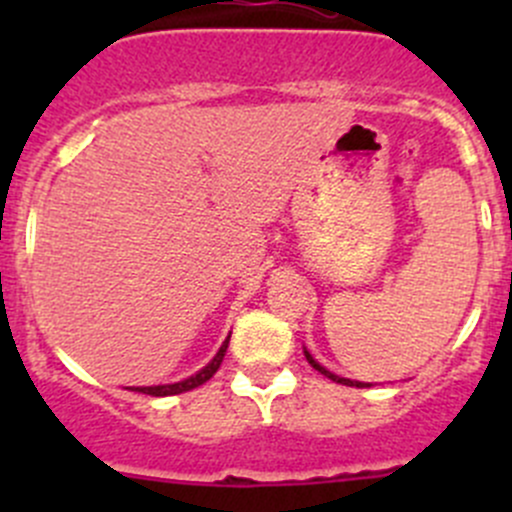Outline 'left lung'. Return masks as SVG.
<instances>
[{"label":"left lung","mask_w":512,"mask_h":512,"mask_svg":"<svg viewBox=\"0 0 512 512\" xmlns=\"http://www.w3.org/2000/svg\"><path fill=\"white\" fill-rule=\"evenodd\" d=\"M304 356H307V361H309V364L314 366V369L319 371V374H324V376H327V379L337 381V384H344V386H356V389H364V386H371V384H364V381H352V379H344V376H337V374H332V371H329V369H324V366L319 364V361H314V356L309 354L307 349H304Z\"/></svg>","instance_id":"left-lung-1"}]
</instances>
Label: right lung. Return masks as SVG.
Instances as JSON below:
<instances>
[{"label": "right lung", "instance_id": "right-lung-1", "mask_svg": "<svg viewBox=\"0 0 512 512\" xmlns=\"http://www.w3.org/2000/svg\"><path fill=\"white\" fill-rule=\"evenodd\" d=\"M227 344H230V337L225 339L223 347H220V352L213 356V361H210L208 366H203L198 374L190 376V379L178 381V384H163V386H136L133 391H143V394H148V396H173V394H183V391H190V389H198L200 384H205V381H208L210 376L220 369V364H223L225 352H227Z\"/></svg>", "mask_w": 512, "mask_h": 512}]
</instances>
